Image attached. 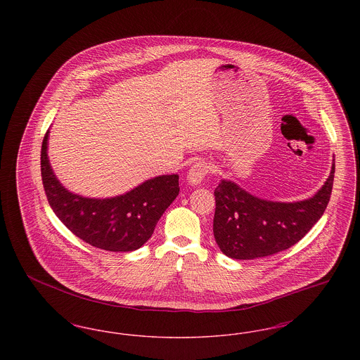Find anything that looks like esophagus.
<instances>
[{
	"label": "esophagus",
	"mask_w": 360,
	"mask_h": 360,
	"mask_svg": "<svg viewBox=\"0 0 360 360\" xmlns=\"http://www.w3.org/2000/svg\"><path fill=\"white\" fill-rule=\"evenodd\" d=\"M207 165L205 162H195L188 172V181L190 185H198L202 182V179L205 178L207 174Z\"/></svg>",
	"instance_id": "34e87169"
}]
</instances>
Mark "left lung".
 <instances>
[{"label":"left lung","instance_id":"8db88e82","mask_svg":"<svg viewBox=\"0 0 360 360\" xmlns=\"http://www.w3.org/2000/svg\"><path fill=\"white\" fill-rule=\"evenodd\" d=\"M335 178V163L314 197L300 202L260 200L235 182L221 181L214 188L213 233L217 245L232 259L269 257L302 239L326 212Z\"/></svg>","mask_w":360,"mask_h":360}]
</instances>
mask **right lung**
Wrapping results in <instances>:
<instances>
[{"label":"right lung","instance_id":"right-lung-1","mask_svg":"<svg viewBox=\"0 0 360 360\" xmlns=\"http://www.w3.org/2000/svg\"><path fill=\"white\" fill-rule=\"evenodd\" d=\"M46 132L41 155V181L49 204L70 231L93 247L128 252L140 248L154 233L156 223L179 193V176L160 175L115 198L96 200L70 193L52 172Z\"/></svg>","mask_w":360,"mask_h":360}]
</instances>
